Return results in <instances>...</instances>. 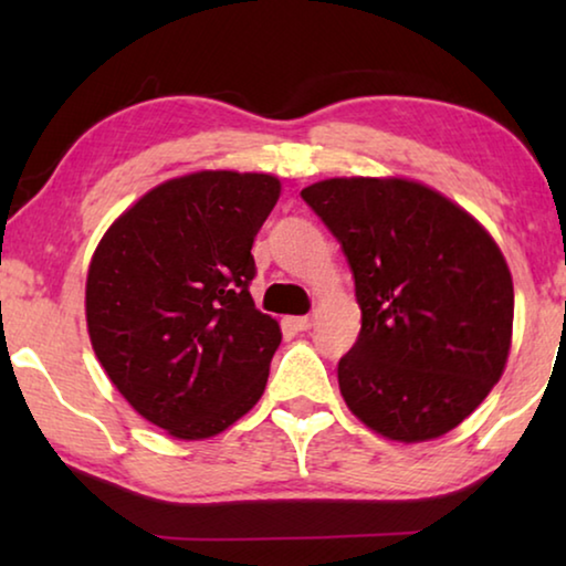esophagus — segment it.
Instances as JSON below:
<instances>
[{
  "label": "esophagus",
  "instance_id": "obj_1",
  "mask_svg": "<svg viewBox=\"0 0 566 566\" xmlns=\"http://www.w3.org/2000/svg\"><path fill=\"white\" fill-rule=\"evenodd\" d=\"M290 322H292V327H294L296 332H306V329H312L314 317H310V314H304V317H292Z\"/></svg>",
  "mask_w": 566,
  "mask_h": 566
}]
</instances>
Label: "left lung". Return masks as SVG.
Segmentation results:
<instances>
[{
  "instance_id": "8db88e82",
  "label": "left lung",
  "mask_w": 566,
  "mask_h": 566,
  "mask_svg": "<svg viewBox=\"0 0 566 566\" xmlns=\"http://www.w3.org/2000/svg\"><path fill=\"white\" fill-rule=\"evenodd\" d=\"M302 199L342 244L361 310L337 367L352 415L407 444L462 424L512 347V274L490 232L397 177L324 179Z\"/></svg>"
}]
</instances>
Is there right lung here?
<instances>
[{
	"label": "right lung",
	"instance_id": "obj_1",
	"mask_svg": "<svg viewBox=\"0 0 566 566\" xmlns=\"http://www.w3.org/2000/svg\"><path fill=\"white\" fill-rule=\"evenodd\" d=\"M280 179L195 171L155 187L94 249L87 329L119 395L177 439H207L244 417L282 342L254 306V237Z\"/></svg>",
	"mask_w": 566,
	"mask_h": 566
}]
</instances>
